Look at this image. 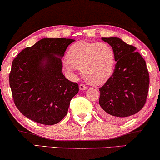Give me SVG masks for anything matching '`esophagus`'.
Returning a JSON list of instances; mask_svg holds the SVG:
<instances>
[{"label": "esophagus", "mask_w": 160, "mask_h": 160, "mask_svg": "<svg viewBox=\"0 0 160 160\" xmlns=\"http://www.w3.org/2000/svg\"><path fill=\"white\" fill-rule=\"evenodd\" d=\"M87 89V87L85 86L84 84H79V89L80 90H85V89Z\"/></svg>", "instance_id": "esophagus-1"}]
</instances>
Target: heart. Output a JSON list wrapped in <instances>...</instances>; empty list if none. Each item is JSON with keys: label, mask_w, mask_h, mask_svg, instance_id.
<instances>
[{"label": "heart", "mask_w": 160, "mask_h": 160, "mask_svg": "<svg viewBox=\"0 0 160 160\" xmlns=\"http://www.w3.org/2000/svg\"><path fill=\"white\" fill-rule=\"evenodd\" d=\"M115 57L112 48L107 43L80 41L73 43L63 62L65 71L75 76L81 70L86 82L99 86L106 83L113 73Z\"/></svg>", "instance_id": "b5f03b06"}]
</instances>
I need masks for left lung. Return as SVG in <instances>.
<instances>
[{
    "label": "left lung",
    "mask_w": 160,
    "mask_h": 160,
    "mask_svg": "<svg viewBox=\"0 0 160 160\" xmlns=\"http://www.w3.org/2000/svg\"><path fill=\"white\" fill-rule=\"evenodd\" d=\"M101 39L112 47L117 64L112 76L99 89V113L108 121L120 122L145 105L149 74L145 60L135 47L117 37Z\"/></svg>",
    "instance_id": "8db88e82"
}]
</instances>
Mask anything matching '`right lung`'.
Returning a JSON list of instances; mask_svg holds the SVG:
<instances>
[{
	"instance_id": "add662e5",
	"label": "right lung",
	"mask_w": 160,
	"mask_h": 160,
	"mask_svg": "<svg viewBox=\"0 0 160 160\" xmlns=\"http://www.w3.org/2000/svg\"><path fill=\"white\" fill-rule=\"evenodd\" d=\"M71 38H42L24 49L12 62L9 84L19 111L37 123L52 125L68 113L77 83L62 73L61 59Z\"/></svg>"
}]
</instances>
